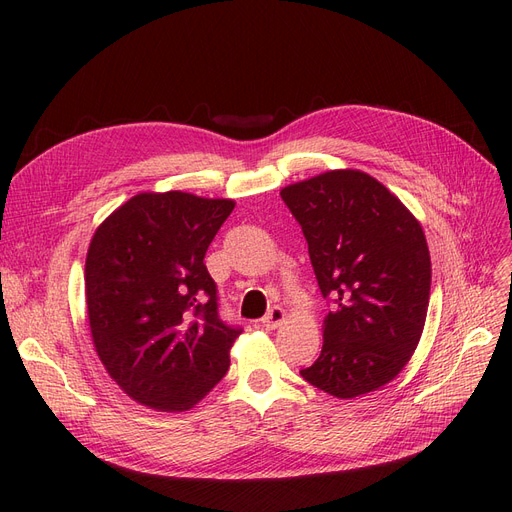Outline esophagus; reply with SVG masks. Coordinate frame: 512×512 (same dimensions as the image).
I'll use <instances>...</instances> for the list:
<instances>
[{"label": "esophagus", "instance_id": "obj_1", "mask_svg": "<svg viewBox=\"0 0 512 512\" xmlns=\"http://www.w3.org/2000/svg\"><path fill=\"white\" fill-rule=\"evenodd\" d=\"M284 319H286L284 309L276 305V307H272L270 311H267V315L261 319V324H263V328H267V330H276L278 326H282Z\"/></svg>", "mask_w": 512, "mask_h": 512}]
</instances>
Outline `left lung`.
Returning a JSON list of instances; mask_svg holds the SVG:
<instances>
[{"instance_id":"obj_1","label":"left lung","mask_w":512,"mask_h":512,"mask_svg":"<svg viewBox=\"0 0 512 512\" xmlns=\"http://www.w3.org/2000/svg\"><path fill=\"white\" fill-rule=\"evenodd\" d=\"M303 228L324 299V346L303 378L336 398L382 388L419 344L432 286L421 224L359 170H332L282 188Z\"/></svg>"}]
</instances>
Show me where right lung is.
<instances>
[{
  "label": "right lung",
  "instance_id": "add662e5",
  "mask_svg": "<svg viewBox=\"0 0 512 512\" xmlns=\"http://www.w3.org/2000/svg\"><path fill=\"white\" fill-rule=\"evenodd\" d=\"M230 199L141 193L95 232L85 263L95 351L116 384L157 411H186L218 384L242 332L220 317L203 263Z\"/></svg>",
  "mask_w": 512,
  "mask_h": 512
}]
</instances>
